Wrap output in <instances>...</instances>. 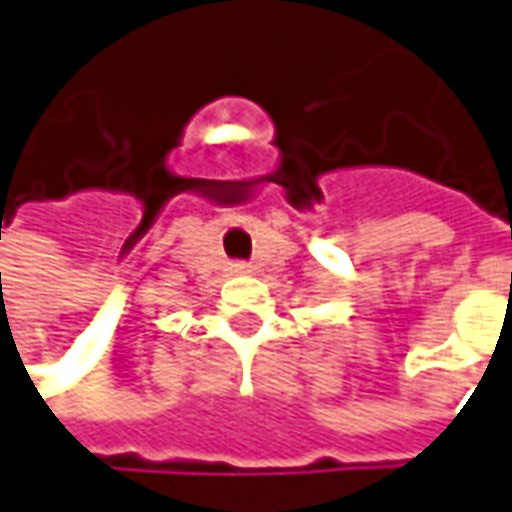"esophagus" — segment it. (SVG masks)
I'll return each instance as SVG.
<instances>
[{"instance_id":"34e87169","label":"esophagus","mask_w":512,"mask_h":512,"mask_svg":"<svg viewBox=\"0 0 512 512\" xmlns=\"http://www.w3.org/2000/svg\"><path fill=\"white\" fill-rule=\"evenodd\" d=\"M232 274H252L249 263H232Z\"/></svg>"}]
</instances>
